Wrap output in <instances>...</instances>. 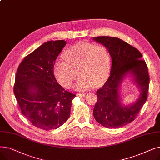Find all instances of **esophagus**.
<instances>
[{
  "label": "esophagus",
  "mask_w": 160,
  "mask_h": 160,
  "mask_svg": "<svg viewBox=\"0 0 160 160\" xmlns=\"http://www.w3.org/2000/svg\"><path fill=\"white\" fill-rule=\"evenodd\" d=\"M77 95L78 97H84V96L86 95V93H78V94H77Z\"/></svg>",
  "instance_id": "1"
}]
</instances>
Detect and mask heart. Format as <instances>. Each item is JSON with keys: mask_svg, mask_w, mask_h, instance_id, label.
<instances>
[{"mask_svg": "<svg viewBox=\"0 0 160 160\" xmlns=\"http://www.w3.org/2000/svg\"><path fill=\"white\" fill-rule=\"evenodd\" d=\"M64 61L58 60L54 74L64 88H70L78 74L74 85L77 90H84L94 84L98 86L105 80L110 69V58L108 49L102 45L79 43L64 52Z\"/></svg>", "mask_w": 160, "mask_h": 160, "instance_id": "obj_1", "label": "heart"}]
</instances>
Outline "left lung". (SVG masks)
Instances as JSON below:
<instances>
[{"label": "left lung", "instance_id": "obj_1", "mask_svg": "<svg viewBox=\"0 0 160 160\" xmlns=\"http://www.w3.org/2000/svg\"><path fill=\"white\" fill-rule=\"evenodd\" d=\"M93 40L108 49L112 62L110 77L97 91L93 115L104 127L120 128L135 119L147 99L150 81L147 66L141 60L142 56L139 50L119 38L100 36L94 37ZM127 79L137 86L140 94L135 102L125 105L120 91L122 82Z\"/></svg>", "mask_w": 160, "mask_h": 160}]
</instances>
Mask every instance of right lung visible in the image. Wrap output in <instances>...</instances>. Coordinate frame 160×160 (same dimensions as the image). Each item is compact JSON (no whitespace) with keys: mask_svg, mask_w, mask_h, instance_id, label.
I'll list each match as a JSON object with an SVG mask.
<instances>
[{"mask_svg":"<svg viewBox=\"0 0 160 160\" xmlns=\"http://www.w3.org/2000/svg\"><path fill=\"white\" fill-rule=\"evenodd\" d=\"M66 43L58 40L42 44L24 58L16 73L13 91L21 112L44 130L56 129L67 121L76 97L54 76L55 61Z\"/></svg>","mask_w":160,"mask_h":160,"instance_id":"add662e5","label":"right lung"}]
</instances>
